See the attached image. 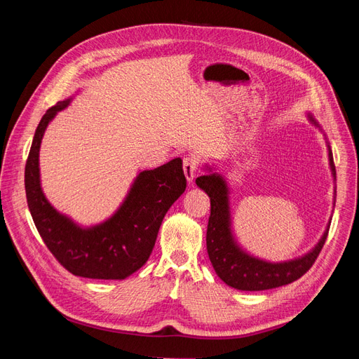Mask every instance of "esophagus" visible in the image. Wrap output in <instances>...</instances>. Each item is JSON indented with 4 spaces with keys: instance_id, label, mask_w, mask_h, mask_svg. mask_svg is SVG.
Segmentation results:
<instances>
[{
    "instance_id": "1",
    "label": "esophagus",
    "mask_w": 359,
    "mask_h": 359,
    "mask_svg": "<svg viewBox=\"0 0 359 359\" xmlns=\"http://www.w3.org/2000/svg\"><path fill=\"white\" fill-rule=\"evenodd\" d=\"M182 169H184V175H186L189 184H193L194 177H196L198 172V163L193 157H184V163H182Z\"/></svg>"
}]
</instances>
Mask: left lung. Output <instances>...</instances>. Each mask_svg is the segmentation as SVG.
Instances as JSON below:
<instances>
[{
    "label": "left lung",
    "mask_w": 359,
    "mask_h": 359,
    "mask_svg": "<svg viewBox=\"0 0 359 359\" xmlns=\"http://www.w3.org/2000/svg\"><path fill=\"white\" fill-rule=\"evenodd\" d=\"M307 119L311 126L319 128L325 136V142L328 148V161L332 181L335 182V166L332 160V151L327 135L314 119V115L307 112ZM205 175L196 178V184L210 196L211 215L206 231V250L212 264L215 274L219 276L227 286L238 290H266L292 283L298 280L310 269L314 260L319 256L320 250L327 240L331 219L325 227L318 244L307 253L299 257L283 260V262H271L266 259H260L238 243L231 210V189L224 175L217 172L215 165H202ZM335 186H334V205H335Z\"/></svg>",
    "instance_id": "8db88e82"
}]
</instances>
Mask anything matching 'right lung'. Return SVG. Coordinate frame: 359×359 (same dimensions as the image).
I'll return each instance as SVG.
<instances>
[{"label": "right lung", "instance_id": "obj_1", "mask_svg": "<svg viewBox=\"0 0 359 359\" xmlns=\"http://www.w3.org/2000/svg\"><path fill=\"white\" fill-rule=\"evenodd\" d=\"M74 95L48 109L36 128L25 166L28 208L41 240L72 274L124 280L147 264L163 219L186 191L182 160L177 157L156 169L139 170L126 198L106 220L91 226L74 222L60 212L43 193L39 160L48 126Z\"/></svg>", "mask_w": 359, "mask_h": 359}]
</instances>
